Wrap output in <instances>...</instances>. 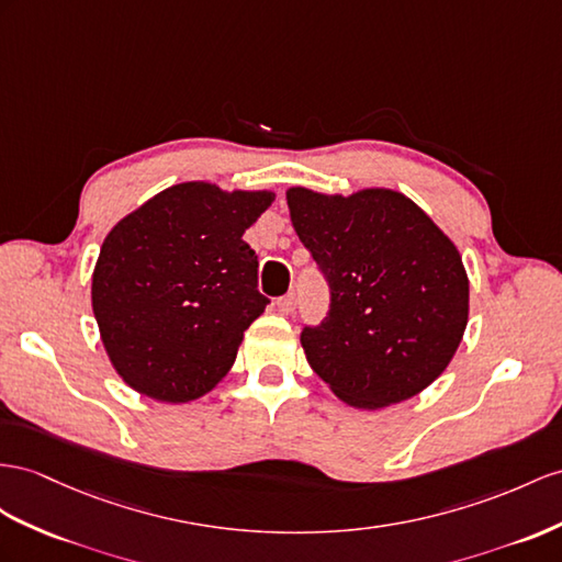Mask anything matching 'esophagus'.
I'll return each instance as SVG.
<instances>
[{"mask_svg":"<svg viewBox=\"0 0 562 562\" xmlns=\"http://www.w3.org/2000/svg\"><path fill=\"white\" fill-rule=\"evenodd\" d=\"M278 311L282 315H292L296 311V296L294 294H286V296L278 299Z\"/></svg>","mask_w":562,"mask_h":562,"instance_id":"34e87169","label":"esophagus"}]
</instances>
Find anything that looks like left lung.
<instances>
[{"instance_id": "left-lung-1", "label": "left lung", "mask_w": 562, "mask_h": 562, "mask_svg": "<svg viewBox=\"0 0 562 562\" xmlns=\"http://www.w3.org/2000/svg\"><path fill=\"white\" fill-rule=\"evenodd\" d=\"M286 204L329 286L323 323L301 333L311 368L353 408L420 394L468 325L470 284L456 244L394 190L327 196L292 187Z\"/></svg>"}]
</instances>
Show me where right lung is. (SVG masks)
<instances>
[{
    "label": "right lung",
    "mask_w": 562,
    "mask_h": 562,
    "mask_svg": "<svg viewBox=\"0 0 562 562\" xmlns=\"http://www.w3.org/2000/svg\"><path fill=\"white\" fill-rule=\"evenodd\" d=\"M276 194L172 184L111 229L92 276V311L113 368L135 392L184 404L233 368L270 304L241 239Z\"/></svg>",
    "instance_id": "right-lung-1"
}]
</instances>
